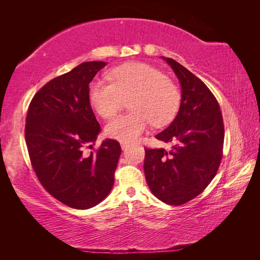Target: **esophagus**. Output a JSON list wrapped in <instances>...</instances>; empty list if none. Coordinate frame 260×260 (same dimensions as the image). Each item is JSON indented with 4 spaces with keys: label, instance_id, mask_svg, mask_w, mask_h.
I'll return each mask as SVG.
<instances>
[{
    "label": "esophagus",
    "instance_id": "1",
    "mask_svg": "<svg viewBox=\"0 0 260 260\" xmlns=\"http://www.w3.org/2000/svg\"><path fill=\"white\" fill-rule=\"evenodd\" d=\"M120 146H121V150H123V151H124V150H126V148H127V147H128L129 145H128V144H127V143H120Z\"/></svg>",
    "mask_w": 260,
    "mask_h": 260
}]
</instances>
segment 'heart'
Instances as JSON below:
<instances>
[{
  "label": "heart",
  "instance_id": "obj_1",
  "mask_svg": "<svg viewBox=\"0 0 260 260\" xmlns=\"http://www.w3.org/2000/svg\"><path fill=\"white\" fill-rule=\"evenodd\" d=\"M112 82L93 80L89 101L97 114L112 118L124 107L126 99L131 113L120 115L106 125V134L121 143H134L144 134L148 124L155 127L170 123L181 102V92L174 81L162 71L143 62L118 66L109 73Z\"/></svg>",
  "mask_w": 260,
  "mask_h": 260
}]
</instances>
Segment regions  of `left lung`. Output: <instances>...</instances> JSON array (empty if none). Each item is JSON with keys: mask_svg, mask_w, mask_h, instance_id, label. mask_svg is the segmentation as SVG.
Listing matches in <instances>:
<instances>
[{"mask_svg": "<svg viewBox=\"0 0 260 260\" xmlns=\"http://www.w3.org/2000/svg\"><path fill=\"white\" fill-rule=\"evenodd\" d=\"M181 85V104L159 141L172 148H145L144 173L162 202L181 206L194 199L214 178L222 157L224 127L217 99L204 82L171 58L162 57Z\"/></svg>", "mask_w": 260, "mask_h": 260, "instance_id": "8db88e82", "label": "left lung"}]
</instances>
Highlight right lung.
<instances>
[{
	"label": "right lung",
	"mask_w": 260,
	"mask_h": 260,
	"mask_svg": "<svg viewBox=\"0 0 260 260\" xmlns=\"http://www.w3.org/2000/svg\"><path fill=\"white\" fill-rule=\"evenodd\" d=\"M106 62L87 61L50 80L30 103L25 142L42 186L66 206L89 209L112 191L121 148L114 140L92 148L101 125L89 102V84Z\"/></svg>",
	"instance_id": "right-lung-1"
}]
</instances>
